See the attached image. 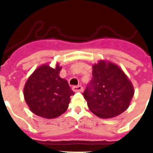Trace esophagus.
<instances>
[{
	"mask_svg": "<svg viewBox=\"0 0 153 153\" xmlns=\"http://www.w3.org/2000/svg\"><path fill=\"white\" fill-rule=\"evenodd\" d=\"M72 90L74 91V92H81L82 91L83 88L82 86H74L72 87Z\"/></svg>",
	"mask_w": 153,
	"mask_h": 153,
	"instance_id": "esophagus-1",
	"label": "esophagus"
}]
</instances>
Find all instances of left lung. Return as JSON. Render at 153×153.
<instances>
[{"label": "left lung", "mask_w": 153, "mask_h": 153, "mask_svg": "<svg viewBox=\"0 0 153 153\" xmlns=\"http://www.w3.org/2000/svg\"><path fill=\"white\" fill-rule=\"evenodd\" d=\"M92 75L82 94L91 111L101 118L114 117L126 111L134 89L123 71L113 62L101 60L93 65Z\"/></svg>", "instance_id": "8db88e82"}]
</instances>
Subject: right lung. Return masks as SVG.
<instances>
[{"label": "right lung", "mask_w": 153, "mask_h": 153, "mask_svg": "<svg viewBox=\"0 0 153 153\" xmlns=\"http://www.w3.org/2000/svg\"><path fill=\"white\" fill-rule=\"evenodd\" d=\"M62 67L52 68L48 64L38 67L28 78L24 96L30 110L44 118L58 117L66 112L74 91L67 80L60 78Z\"/></svg>", "instance_id": "right-lung-1"}]
</instances>
